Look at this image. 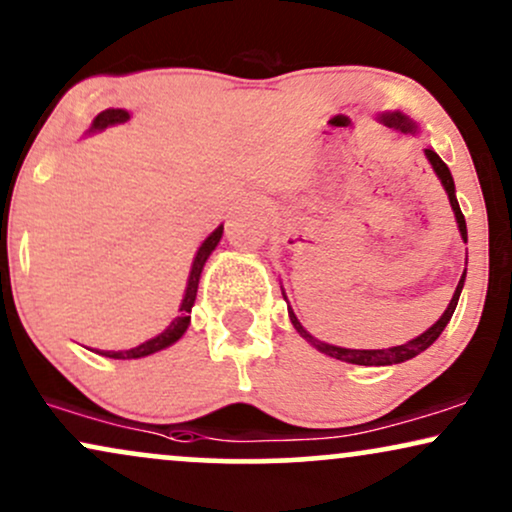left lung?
Segmentation results:
<instances>
[{
	"mask_svg": "<svg viewBox=\"0 0 512 512\" xmlns=\"http://www.w3.org/2000/svg\"><path fill=\"white\" fill-rule=\"evenodd\" d=\"M380 122L383 125H387L390 129H397V132L401 134H416V122H411L409 118H406L404 113H383L380 115ZM425 158L430 160L432 170H435V174L439 177V181H442L446 196H449V203H451V210H454L456 215V224H458V231H461V238L465 243H468V229H465V217L461 208H458V200H456V186H454V177H451L449 167H446V163L439 155L432 151V148H425ZM465 264H468V260H465ZM463 283H465V271L461 276V281H458L456 286V293L454 297H451L449 307L444 309V314L439 316L437 323H432V326L428 328L425 333H420L418 338H413L409 342H404V345H397V347H387V349H347V347H335V345H328V342H321L316 340L314 335H309L307 331H304V326L300 321H297V316L293 309L288 307V316L290 321H293L295 331L302 335L304 340L309 342V345H314L319 352L328 354V357L333 359H340V361H347V364H357V366H392V364H401V361H409L413 357H418L420 352H425L432 342H435L439 335H442V331L446 328V323L451 321V316H454L456 312V304H458V297H461V290H463ZM286 297V295H283Z\"/></svg>",
	"mask_w": 512,
	"mask_h": 512,
	"instance_id": "1",
	"label": "left lung"
}]
</instances>
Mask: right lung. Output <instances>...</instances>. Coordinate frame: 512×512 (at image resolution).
<instances>
[{
  "label": "right lung",
  "instance_id": "obj_1",
  "mask_svg": "<svg viewBox=\"0 0 512 512\" xmlns=\"http://www.w3.org/2000/svg\"><path fill=\"white\" fill-rule=\"evenodd\" d=\"M127 120H129L127 111H122V108H108V111L96 115L92 127H89V132H101V129H106L111 125H120V122H127ZM222 234H224V226L219 224L217 229L212 231L208 238H205L203 245H200L196 257H193L189 283H186V293H184V300H181V304H179L177 319H174L163 333L155 335V338H151V340L141 342L139 347L125 349V352H101V349H99L101 357H108V359H141V357H148V354H155V352H160V349L174 345V342H177L181 335L186 333V328H189V323H191V307H193V302H196L200 274H203L205 262H208L212 250L217 248V243H219V238H222Z\"/></svg>",
  "mask_w": 512,
  "mask_h": 512
}]
</instances>
